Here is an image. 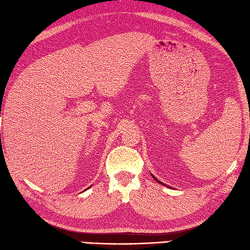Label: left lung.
Wrapping results in <instances>:
<instances>
[{
    "mask_svg": "<svg viewBox=\"0 0 250 250\" xmlns=\"http://www.w3.org/2000/svg\"><path fill=\"white\" fill-rule=\"evenodd\" d=\"M152 176H153V175H152ZM153 178H154V180H155V181H158V180H157V178H155V177H153ZM158 182H159V181H158ZM159 183H161V182H159ZM161 184H163V183H161ZM163 185H164V184H163Z\"/></svg>",
    "mask_w": 250,
    "mask_h": 250,
    "instance_id": "left-lung-1",
    "label": "left lung"
}]
</instances>
